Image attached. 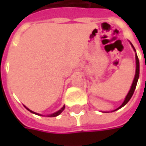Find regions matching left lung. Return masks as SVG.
<instances>
[{"mask_svg": "<svg viewBox=\"0 0 146 146\" xmlns=\"http://www.w3.org/2000/svg\"><path fill=\"white\" fill-rule=\"evenodd\" d=\"M131 44H132V43H130ZM132 47L133 48V49L136 51V49L135 48L133 47V45L132 44ZM136 74H135V77H134V80H133V82H132V86H131V88H130V90H129V92L127 93V95L126 96V98H125V100H124V102H123V104L121 105L118 108V109H116L115 110H117L120 109L121 107H123V106H125L128 102H129V100L131 99L132 98V96L133 95V93H134V91H135V88L137 87V84L138 81V79H139V73H140V63H139V59H138L137 55V53H136Z\"/></svg>", "mask_w": 146, "mask_h": 146, "instance_id": "1", "label": "left lung"}]
</instances>
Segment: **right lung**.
I'll list each match as a JSON object with an SVG mask.
<instances>
[{"instance_id": "obj_1", "label": "right lung", "mask_w": 146, "mask_h": 146, "mask_svg": "<svg viewBox=\"0 0 146 146\" xmlns=\"http://www.w3.org/2000/svg\"><path fill=\"white\" fill-rule=\"evenodd\" d=\"M25 107H26V106H25ZM26 109L27 110H29V111H30V112H31V113H33V114H36V115H39V114H37V113H35V112H33V111H32V110H29L28 108H27V107H26ZM64 109H65V106H62V107L61 108V110H59L58 111H57V112L53 113V114H52V115H48V117H55V116H58V115H60V114H61V113H62V111L64 110Z\"/></svg>"}]
</instances>
